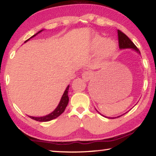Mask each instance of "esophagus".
Returning a JSON list of instances; mask_svg holds the SVG:
<instances>
[{
  "label": "esophagus",
  "mask_w": 156,
  "mask_h": 156,
  "mask_svg": "<svg viewBox=\"0 0 156 156\" xmlns=\"http://www.w3.org/2000/svg\"><path fill=\"white\" fill-rule=\"evenodd\" d=\"M82 77H83V79L84 80L88 81L90 78V77H91V74H90V73L89 72L85 71V72H84L82 73Z\"/></svg>",
  "instance_id": "obj_1"
}]
</instances>
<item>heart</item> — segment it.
<instances>
[{
	"label": "heart",
	"instance_id": "heart-1",
	"mask_svg": "<svg viewBox=\"0 0 156 156\" xmlns=\"http://www.w3.org/2000/svg\"><path fill=\"white\" fill-rule=\"evenodd\" d=\"M91 46L93 50L100 49V55L103 58H107L111 56L117 49V46L112 40L105 41V38L101 36H95L93 39Z\"/></svg>",
	"mask_w": 156,
	"mask_h": 156
}]
</instances>
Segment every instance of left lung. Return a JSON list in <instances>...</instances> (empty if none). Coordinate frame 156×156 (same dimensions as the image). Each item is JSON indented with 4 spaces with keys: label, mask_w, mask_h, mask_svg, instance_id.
<instances>
[{
    "label": "left lung",
    "mask_w": 156,
    "mask_h": 156,
    "mask_svg": "<svg viewBox=\"0 0 156 156\" xmlns=\"http://www.w3.org/2000/svg\"><path fill=\"white\" fill-rule=\"evenodd\" d=\"M118 33V40H119V46L120 49H126V48H132L138 54H140V50L138 49V48L135 46V44L130 40L129 38L126 34H124L121 30H117ZM122 116V115H121ZM121 116H118L117 117H120ZM110 119H115V117H109ZM117 118V117H115Z\"/></svg>",
    "instance_id": "left-lung-1"
}]
</instances>
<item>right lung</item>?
<instances>
[{
  "mask_svg": "<svg viewBox=\"0 0 156 156\" xmlns=\"http://www.w3.org/2000/svg\"><path fill=\"white\" fill-rule=\"evenodd\" d=\"M42 30H43L39 31L37 33H36L35 35H33L30 38H32V37H35L36 35H37L38 33L41 32ZM30 38H29V39H27V40L25 41V42L29 41ZM25 42H24V43H25ZM69 88V85L67 86V87L66 88V90H65L63 96H62V98L61 99V101H60V102H59L58 106L56 107V108L55 110H54L52 112H51L50 114L48 115L44 116V117H31V116H29V117L32 119H33V120L40 121V122L49 121H51L52 119H56V118H57L58 116H60L62 114V113H63L65 111V110H66V108L67 107V104H68V102H69V97H68Z\"/></svg>",
  "mask_w": 156,
  "mask_h": 156,
  "instance_id": "add662e5",
  "label": "right lung"
}]
</instances>
